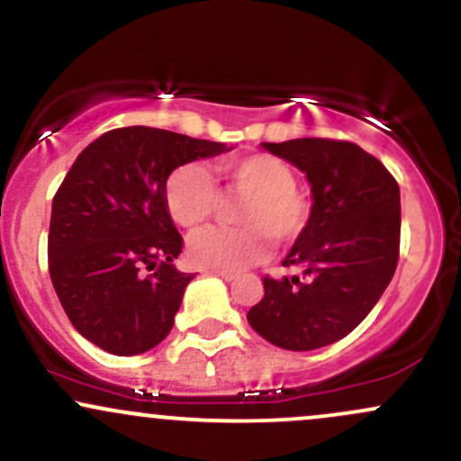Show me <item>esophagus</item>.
<instances>
[{
	"instance_id": "34e87169",
	"label": "esophagus",
	"mask_w": 461,
	"mask_h": 461,
	"mask_svg": "<svg viewBox=\"0 0 461 461\" xmlns=\"http://www.w3.org/2000/svg\"><path fill=\"white\" fill-rule=\"evenodd\" d=\"M214 276L222 277V280H225V282H234L236 277H239V276H236V273H231V271H214Z\"/></svg>"
}]
</instances>
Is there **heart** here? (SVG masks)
Listing matches in <instances>:
<instances>
[{
    "mask_svg": "<svg viewBox=\"0 0 461 461\" xmlns=\"http://www.w3.org/2000/svg\"><path fill=\"white\" fill-rule=\"evenodd\" d=\"M227 192L245 199L234 230H205L192 236L190 260L205 269L240 271L262 260L276 245L304 236L312 219L311 199L297 188L295 170L276 155L230 157L216 164ZM166 207L176 225L196 230L214 216L219 190L203 164H184L166 181Z\"/></svg>",
    "mask_w": 461,
    "mask_h": 461,
    "instance_id": "1",
    "label": "heart"
}]
</instances>
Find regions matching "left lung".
<instances>
[{
  "instance_id": "8db88e82",
  "label": "left lung",
  "mask_w": 461,
  "mask_h": 461,
  "mask_svg": "<svg viewBox=\"0 0 461 461\" xmlns=\"http://www.w3.org/2000/svg\"><path fill=\"white\" fill-rule=\"evenodd\" d=\"M262 146L306 173L312 219L282 262L304 276H265V297L247 320L285 350L330 346L366 320L392 282L401 190L385 166L352 141L302 138Z\"/></svg>"
}]
</instances>
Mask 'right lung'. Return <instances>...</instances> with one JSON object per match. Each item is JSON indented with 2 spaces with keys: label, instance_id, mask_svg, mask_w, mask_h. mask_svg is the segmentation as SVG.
Wrapping results in <instances>:
<instances>
[{
  "label": "right lung",
  "instance_id": "obj_1",
  "mask_svg": "<svg viewBox=\"0 0 461 461\" xmlns=\"http://www.w3.org/2000/svg\"><path fill=\"white\" fill-rule=\"evenodd\" d=\"M221 141L150 126L107 131L76 157L52 201L48 267L65 315L94 346L141 354L173 330L192 273L166 207L170 173Z\"/></svg>",
  "mask_w": 461,
  "mask_h": 461
}]
</instances>
